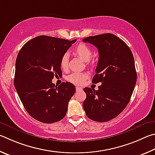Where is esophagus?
Instances as JSON below:
<instances>
[{
  "label": "esophagus",
  "instance_id": "34e87169",
  "mask_svg": "<svg viewBox=\"0 0 155 155\" xmlns=\"http://www.w3.org/2000/svg\"><path fill=\"white\" fill-rule=\"evenodd\" d=\"M81 89H82V88L81 87H80V86H77V87H76V91H79V90H81Z\"/></svg>",
  "mask_w": 155,
  "mask_h": 155
}]
</instances>
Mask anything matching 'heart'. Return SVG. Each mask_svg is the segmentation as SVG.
<instances>
[{"label": "heart", "instance_id": "obj_1", "mask_svg": "<svg viewBox=\"0 0 155 155\" xmlns=\"http://www.w3.org/2000/svg\"><path fill=\"white\" fill-rule=\"evenodd\" d=\"M74 53L77 56L83 60L87 63L90 62V60L93 56V50L92 49L84 43H80L75 48ZM60 66L62 70H67L69 67V56L67 54L62 55L60 61ZM87 78V74L82 73H73L68 76L67 80L70 82L77 85H82L85 82Z\"/></svg>", "mask_w": 155, "mask_h": 155}]
</instances>
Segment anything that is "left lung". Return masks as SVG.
I'll use <instances>...</instances> for the list:
<instances>
[{"instance_id":"left-lung-1","label":"left lung","mask_w":155,"mask_h":155,"mask_svg":"<svg viewBox=\"0 0 155 155\" xmlns=\"http://www.w3.org/2000/svg\"><path fill=\"white\" fill-rule=\"evenodd\" d=\"M83 41L98 49V64L92 82L101 83L97 91L84 88L86 98L83 108L91 120L109 121L120 114L131 99L137 81L134 56L123 40L111 33L86 37Z\"/></svg>"}]
</instances>
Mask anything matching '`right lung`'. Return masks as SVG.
I'll return each instance as SVG.
<instances>
[{"instance_id": "add662e5", "label": "right lung", "mask_w": 155, "mask_h": 155, "mask_svg": "<svg viewBox=\"0 0 155 155\" xmlns=\"http://www.w3.org/2000/svg\"><path fill=\"white\" fill-rule=\"evenodd\" d=\"M76 40L39 36L23 45L15 61L14 86L26 112L43 123L60 121L75 92L74 85L51 82L62 73L60 61Z\"/></svg>"}]
</instances>
